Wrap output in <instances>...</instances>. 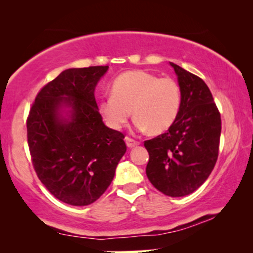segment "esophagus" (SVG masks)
<instances>
[{
	"mask_svg": "<svg viewBox=\"0 0 253 253\" xmlns=\"http://www.w3.org/2000/svg\"><path fill=\"white\" fill-rule=\"evenodd\" d=\"M126 146L127 147H134V146H137L138 144V141H136L134 139H132V138H130V137H126Z\"/></svg>",
	"mask_w": 253,
	"mask_h": 253,
	"instance_id": "34e87169",
	"label": "esophagus"
}]
</instances>
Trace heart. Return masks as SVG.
<instances>
[{
  "instance_id": "1",
  "label": "heart",
  "mask_w": 253,
  "mask_h": 253,
  "mask_svg": "<svg viewBox=\"0 0 253 253\" xmlns=\"http://www.w3.org/2000/svg\"><path fill=\"white\" fill-rule=\"evenodd\" d=\"M181 102V87L174 78H159L151 72L134 70L115 78L112 94L100 101L99 112L107 126L120 130L132 110L138 130L161 133L175 122Z\"/></svg>"
}]
</instances>
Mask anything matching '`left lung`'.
<instances>
[{
    "label": "left lung",
    "mask_w": 253,
    "mask_h": 253,
    "mask_svg": "<svg viewBox=\"0 0 253 253\" xmlns=\"http://www.w3.org/2000/svg\"><path fill=\"white\" fill-rule=\"evenodd\" d=\"M181 87V108L167 132L146 140V175L169 197L188 196L209 178L219 155L221 116L209 86L170 62Z\"/></svg>",
    "instance_id": "obj_1"
}]
</instances>
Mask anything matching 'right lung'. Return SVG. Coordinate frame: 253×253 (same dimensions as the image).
<instances>
[{
    "label": "right lung",
    "instance_id": "1",
    "mask_svg": "<svg viewBox=\"0 0 253 253\" xmlns=\"http://www.w3.org/2000/svg\"><path fill=\"white\" fill-rule=\"evenodd\" d=\"M107 70L108 65H99L61 72L38 93L27 117L34 170L69 205L99 199L126 151L124 134L105 126L95 101V86Z\"/></svg>",
    "mask_w": 253,
    "mask_h": 253
}]
</instances>
